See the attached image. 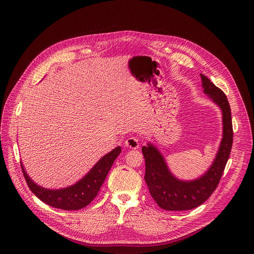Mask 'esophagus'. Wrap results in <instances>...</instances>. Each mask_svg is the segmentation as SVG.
I'll return each instance as SVG.
<instances>
[{"instance_id":"obj_1","label":"esophagus","mask_w":254,"mask_h":254,"mask_svg":"<svg viewBox=\"0 0 254 254\" xmlns=\"http://www.w3.org/2000/svg\"><path fill=\"white\" fill-rule=\"evenodd\" d=\"M125 145H126V147H127L129 149H138L139 146H140V143H139V140L137 138L130 137V138L126 140Z\"/></svg>"}]
</instances>
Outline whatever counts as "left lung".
<instances>
[{"label": "left lung", "mask_w": 254, "mask_h": 254, "mask_svg": "<svg viewBox=\"0 0 254 254\" xmlns=\"http://www.w3.org/2000/svg\"><path fill=\"white\" fill-rule=\"evenodd\" d=\"M204 93L223 111V139L209 170L197 180L181 181L168 170L163 156L152 144L142 147L146 163L145 181L159 207L165 210H190L201 205L216 189L225 171L233 145V126L225 93L204 74H200Z\"/></svg>", "instance_id": "1"}]
</instances>
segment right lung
I'll use <instances>...</instances> for the list:
<instances>
[{
  "label": "right lung",
  "instance_id": "1",
  "mask_svg": "<svg viewBox=\"0 0 254 254\" xmlns=\"http://www.w3.org/2000/svg\"><path fill=\"white\" fill-rule=\"evenodd\" d=\"M122 148L118 146L108 154L104 155L92 170L74 185L59 190H50L41 187L33 182L26 174L21 163L22 173L28 188L46 204L64 210H77L89 205L98 195L101 186L104 183L110 168L121 154Z\"/></svg>",
  "mask_w": 254,
  "mask_h": 254
}]
</instances>
